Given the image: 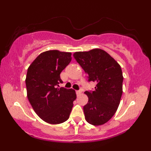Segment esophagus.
Wrapping results in <instances>:
<instances>
[{"label":"esophagus","instance_id":"34e87169","mask_svg":"<svg viewBox=\"0 0 151 151\" xmlns=\"http://www.w3.org/2000/svg\"><path fill=\"white\" fill-rule=\"evenodd\" d=\"M76 93H77V96H79V94H81V91H80V90H76Z\"/></svg>","mask_w":151,"mask_h":151}]
</instances>
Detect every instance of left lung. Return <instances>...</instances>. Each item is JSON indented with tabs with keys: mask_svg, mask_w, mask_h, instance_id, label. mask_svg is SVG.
<instances>
[{
	"mask_svg": "<svg viewBox=\"0 0 151 151\" xmlns=\"http://www.w3.org/2000/svg\"><path fill=\"white\" fill-rule=\"evenodd\" d=\"M87 74L88 81L96 83L93 91H86L89 101L84 106L86 121L91 125H103L116 111L123 93L121 66L106 52L93 49L73 55Z\"/></svg>",
	"mask_w": 151,
	"mask_h": 151,
	"instance_id": "1",
	"label": "left lung"
}]
</instances>
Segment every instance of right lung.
<instances>
[{"instance_id": "1", "label": "right lung", "mask_w": 151, "mask_h": 151, "mask_svg": "<svg viewBox=\"0 0 151 151\" xmlns=\"http://www.w3.org/2000/svg\"><path fill=\"white\" fill-rule=\"evenodd\" d=\"M71 55L58 50L44 52L27 69V98L38 116L49 124L67 121L77 98L72 89L58 87L62 83L60 73L72 60Z\"/></svg>"}]
</instances>
